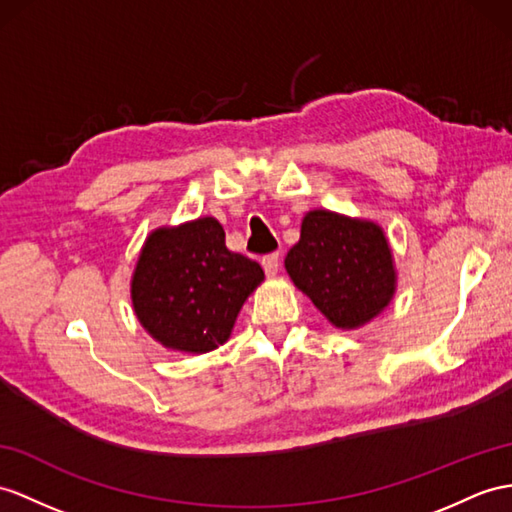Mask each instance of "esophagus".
Instances as JSON below:
<instances>
[{
  "label": "esophagus",
  "instance_id": "34e87169",
  "mask_svg": "<svg viewBox=\"0 0 512 512\" xmlns=\"http://www.w3.org/2000/svg\"><path fill=\"white\" fill-rule=\"evenodd\" d=\"M263 269L267 271V276H276L278 269H280V254L278 252L267 254L263 258Z\"/></svg>",
  "mask_w": 512,
  "mask_h": 512
}]
</instances>
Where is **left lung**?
<instances>
[{
	"label": "left lung",
	"instance_id": "left-lung-1",
	"mask_svg": "<svg viewBox=\"0 0 512 512\" xmlns=\"http://www.w3.org/2000/svg\"><path fill=\"white\" fill-rule=\"evenodd\" d=\"M286 271L336 328H358L389 306L395 269L389 243L371 221L313 210L299 243L286 254Z\"/></svg>",
	"mask_w": 512,
	"mask_h": 512
}]
</instances>
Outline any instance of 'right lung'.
I'll return each mask as SVG.
<instances>
[{
  "label": "right lung",
  "instance_id": "right-lung-1",
  "mask_svg": "<svg viewBox=\"0 0 512 512\" xmlns=\"http://www.w3.org/2000/svg\"><path fill=\"white\" fill-rule=\"evenodd\" d=\"M265 273L226 247L213 217L149 234L132 278L143 328L165 347L204 354L228 341L236 315Z\"/></svg>",
  "mask_w": 512,
  "mask_h": 512
}]
</instances>
